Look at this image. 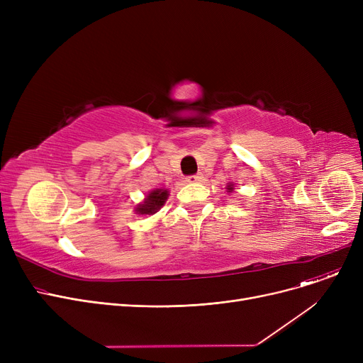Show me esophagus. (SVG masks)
Segmentation results:
<instances>
[{
	"mask_svg": "<svg viewBox=\"0 0 363 363\" xmlns=\"http://www.w3.org/2000/svg\"><path fill=\"white\" fill-rule=\"evenodd\" d=\"M201 179H203L201 174H197V175H191V177H188V178H186V182H200Z\"/></svg>",
	"mask_w": 363,
	"mask_h": 363,
	"instance_id": "34e87169",
	"label": "esophagus"
}]
</instances>
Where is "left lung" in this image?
Returning <instances> with one entry per match:
<instances>
[{
  "mask_svg": "<svg viewBox=\"0 0 363 363\" xmlns=\"http://www.w3.org/2000/svg\"><path fill=\"white\" fill-rule=\"evenodd\" d=\"M226 189H228V193H233L234 191V184L233 182H230L226 185Z\"/></svg>",
  "mask_w": 363,
  "mask_h": 363,
  "instance_id": "8db88e82",
  "label": "left lung"
}]
</instances>
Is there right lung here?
I'll return each instance as SVG.
<instances>
[{
    "mask_svg": "<svg viewBox=\"0 0 363 363\" xmlns=\"http://www.w3.org/2000/svg\"><path fill=\"white\" fill-rule=\"evenodd\" d=\"M169 197V191L164 188H156L152 189V191H150L144 201L140 203L137 207H135V213L138 215H155L157 213L160 208L163 207V204L166 203Z\"/></svg>",
    "mask_w": 363,
    "mask_h": 363,
    "instance_id": "obj_1",
    "label": "right lung"
}]
</instances>
